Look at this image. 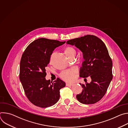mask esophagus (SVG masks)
Instances as JSON below:
<instances>
[{"label":"esophagus","instance_id":"1","mask_svg":"<svg viewBox=\"0 0 128 128\" xmlns=\"http://www.w3.org/2000/svg\"><path fill=\"white\" fill-rule=\"evenodd\" d=\"M73 84H70V83H66V86H71Z\"/></svg>","mask_w":128,"mask_h":128}]
</instances>
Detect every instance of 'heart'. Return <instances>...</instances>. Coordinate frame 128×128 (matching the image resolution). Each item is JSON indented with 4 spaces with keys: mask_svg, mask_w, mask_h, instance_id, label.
<instances>
[{
    "mask_svg": "<svg viewBox=\"0 0 128 128\" xmlns=\"http://www.w3.org/2000/svg\"><path fill=\"white\" fill-rule=\"evenodd\" d=\"M64 52L68 58L75 56L76 54V51L74 48L71 46L66 47L65 48ZM76 73V70L75 69L66 70L63 71L61 73L60 76L62 80L66 82H71L74 78V76Z\"/></svg>",
    "mask_w": 128,
    "mask_h": 128,
    "instance_id": "b5f03b06",
    "label": "heart"
}]
</instances>
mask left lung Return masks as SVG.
<instances>
[{
	"label": "left lung",
	"mask_w": 128,
	"mask_h": 128,
	"mask_svg": "<svg viewBox=\"0 0 128 128\" xmlns=\"http://www.w3.org/2000/svg\"><path fill=\"white\" fill-rule=\"evenodd\" d=\"M66 43L76 46L82 52L84 61L80 76H90L92 80L86 84H80L83 89L76 97L82 104L96 103L104 96L112 80V62L107 48L100 38L91 35L71 40Z\"/></svg>",
	"instance_id": "left-lung-1"
}]
</instances>
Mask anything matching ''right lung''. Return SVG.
Listing matches in <instances>:
<instances>
[{"mask_svg": "<svg viewBox=\"0 0 128 128\" xmlns=\"http://www.w3.org/2000/svg\"><path fill=\"white\" fill-rule=\"evenodd\" d=\"M65 43L40 38L32 42L26 48L20 65V80L29 100L34 105L46 108L55 104L60 98V90L65 86L58 78L54 82L46 78V68L52 51Z\"/></svg>", "mask_w": 128, "mask_h": 128, "instance_id": "obj_1", "label": "right lung"}]
</instances>
